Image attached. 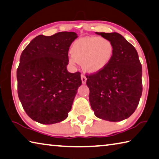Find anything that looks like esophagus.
<instances>
[{
  "instance_id": "esophagus-1",
  "label": "esophagus",
  "mask_w": 159,
  "mask_h": 159,
  "mask_svg": "<svg viewBox=\"0 0 159 159\" xmlns=\"http://www.w3.org/2000/svg\"><path fill=\"white\" fill-rule=\"evenodd\" d=\"M81 80H82V84H86L87 79H86V77H85L84 75H81Z\"/></svg>"
}]
</instances>
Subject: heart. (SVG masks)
Instances as JSON below:
<instances>
[{"mask_svg": "<svg viewBox=\"0 0 159 159\" xmlns=\"http://www.w3.org/2000/svg\"><path fill=\"white\" fill-rule=\"evenodd\" d=\"M114 51V45L110 39L100 37H81L72 44V57L69 61L72 65L81 63L83 70L87 74H98L110 64Z\"/></svg>", "mask_w": 159, "mask_h": 159, "instance_id": "heart-1", "label": "heart"}]
</instances>
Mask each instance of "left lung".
<instances>
[{
  "instance_id": "8db88e82",
  "label": "left lung",
  "mask_w": 159,
  "mask_h": 159,
  "mask_svg": "<svg viewBox=\"0 0 159 159\" xmlns=\"http://www.w3.org/2000/svg\"><path fill=\"white\" fill-rule=\"evenodd\" d=\"M110 39L114 55L110 64L98 74L87 75L89 101L95 115L120 122L134 112L142 93V68L135 48L117 32H95Z\"/></svg>"
}]
</instances>
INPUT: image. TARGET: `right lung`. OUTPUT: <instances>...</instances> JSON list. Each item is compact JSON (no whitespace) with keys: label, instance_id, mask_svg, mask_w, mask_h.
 Returning <instances> with one entry per match:
<instances>
[{"label":"right lung","instance_id":"add662e5","mask_svg":"<svg viewBox=\"0 0 159 159\" xmlns=\"http://www.w3.org/2000/svg\"><path fill=\"white\" fill-rule=\"evenodd\" d=\"M78 37L73 32L52 36L40 34L22 52L17 70V93L32 120L52 125L66 120L77 90L80 74L67 70L68 52Z\"/></svg>","mask_w":159,"mask_h":159}]
</instances>
